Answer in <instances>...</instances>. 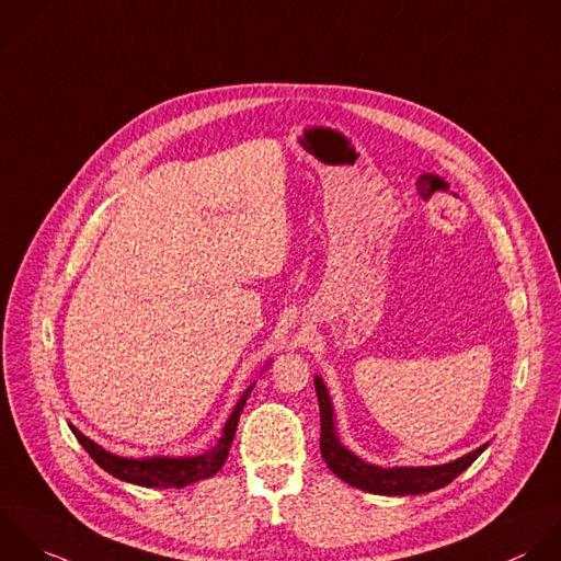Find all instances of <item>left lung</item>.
Wrapping results in <instances>:
<instances>
[{"label": "left lung", "mask_w": 561, "mask_h": 561, "mask_svg": "<svg viewBox=\"0 0 561 561\" xmlns=\"http://www.w3.org/2000/svg\"><path fill=\"white\" fill-rule=\"evenodd\" d=\"M314 389L319 398V411H321V457L325 459L328 468L345 483L382 496H415L435 492L439 488H446L453 483L461 472H466L488 448L481 446L474 453L446 463V466H433V468H376L358 457H354L350 450H345L334 433V420H332V404L328 389L321 378H314Z\"/></svg>", "instance_id": "1"}]
</instances>
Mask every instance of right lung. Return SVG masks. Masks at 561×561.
I'll return each mask as SVG.
<instances>
[{
	"instance_id": "1",
	"label": "right lung",
	"mask_w": 561,
	"mask_h": 561,
	"mask_svg": "<svg viewBox=\"0 0 561 561\" xmlns=\"http://www.w3.org/2000/svg\"><path fill=\"white\" fill-rule=\"evenodd\" d=\"M253 391V385L242 393V398L238 400L229 422L222 428V437L220 442L205 455L201 457H185V459H161V457H152V459H124V457H115L111 453H106L104 448H100L98 444H93L91 439H87L80 431H76L73 426L71 433L76 435L78 444L89 453V457L108 474H113L119 481L133 483V485H141V488H159V490H172V488H185L190 483H196L201 479L214 477L227 461L233 435L238 431V420L240 413L244 409V402L249 398V393Z\"/></svg>"
}]
</instances>
